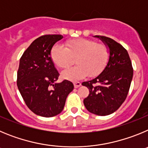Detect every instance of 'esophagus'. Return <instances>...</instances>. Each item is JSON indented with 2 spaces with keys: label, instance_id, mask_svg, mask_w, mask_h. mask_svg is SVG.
<instances>
[{
  "label": "esophagus",
  "instance_id": "34e87169",
  "mask_svg": "<svg viewBox=\"0 0 148 148\" xmlns=\"http://www.w3.org/2000/svg\"><path fill=\"white\" fill-rule=\"evenodd\" d=\"M73 84H74V87H75V88H78V87H79L81 85H82V84H81L80 82H74V83H73Z\"/></svg>",
  "mask_w": 148,
  "mask_h": 148
}]
</instances>
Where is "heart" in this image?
<instances>
[{"label":"heart","mask_w":148,"mask_h":148,"mask_svg":"<svg viewBox=\"0 0 148 148\" xmlns=\"http://www.w3.org/2000/svg\"><path fill=\"white\" fill-rule=\"evenodd\" d=\"M50 57L61 69L69 67L75 59L77 66L63 71L61 77L75 82L88 75L95 77L102 73L109 61L110 49L106 44L92 39L77 38L67 40L65 47L55 44L51 49Z\"/></svg>","instance_id":"heart-1"}]
</instances>
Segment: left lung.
Masks as SVG:
<instances>
[{
    "mask_svg": "<svg viewBox=\"0 0 148 148\" xmlns=\"http://www.w3.org/2000/svg\"><path fill=\"white\" fill-rule=\"evenodd\" d=\"M110 49V59L100 75L82 85L90 94L84 99L87 110L98 116L114 113L126 99L130 87L133 70L127 51L110 38L95 35Z\"/></svg>",
    "mask_w": 148,
    "mask_h": 148,
    "instance_id": "left-lung-1",
    "label": "left lung"
}]
</instances>
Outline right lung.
<instances>
[{
  "label": "right lung",
  "mask_w": 148,
  "mask_h": 148,
  "mask_svg": "<svg viewBox=\"0 0 148 148\" xmlns=\"http://www.w3.org/2000/svg\"><path fill=\"white\" fill-rule=\"evenodd\" d=\"M61 35H45L35 39L22 55L17 85L26 104L35 114L53 117L61 113L66 97L74 88L67 80L56 83L59 73L50 57Z\"/></svg>",
  "instance_id": "1"
}]
</instances>
